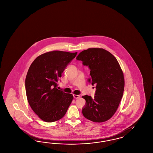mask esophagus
<instances>
[{"mask_svg": "<svg viewBox=\"0 0 153 153\" xmlns=\"http://www.w3.org/2000/svg\"><path fill=\"white\" fill-rule=\"evenodd\" d=\"M80 95H73V97H74V99H79V98H80Z\"/></svg>", "mask_w": 153, "mask_h": 153, "instance_id": "1", "label": "esophagus"}]
</instances>
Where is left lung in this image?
Here are the masks:
<instances>
[{
    "instance_id": "1",
    "label": "left lung",
    "mask_w": 153,
    "mask_h": 153,
    "mask_svg": "<svg viewBox=\"0 0 153 153\" xmlns=\"http://www.w3.org/2000/svg\"><path fill=\"white\" fill-rule=\"evenodd\" d=\"M76 59L90 69L88 81L95 85L94 98L85 95L82 109L84 117L94 122H105L116 112L123 95V73L117 58L102 48H89L81 51Z\"/></svg>"
}]
</instances>
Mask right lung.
Listing matches in <instances>:
<instances>
[{
  "label": "right lung",
  "mask_w": 153,
  "mask_h": 153,
  "mask_svg": "<svg viewBox=\"0 0 153 153\" xmlns=\"http://www.w3.org/2000/svg\"><path fill=\"white\" fill-rule=\"evenodd\" d=\"M77 53L49 51L37 57L26 75L25 87L31 109L41 119L53 122L65 115L73 95L57 88L58 79Z\"/></svg>",
  "instance_id": "1"
}]
</instances>
